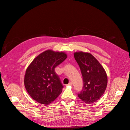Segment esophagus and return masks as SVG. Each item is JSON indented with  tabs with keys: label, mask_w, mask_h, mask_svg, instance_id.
<instances>
[{
	"label": "esophagus",
	"mask_w": 130,
	"mask_h": 130,
	"mask_svg": "<svg viewBox=\"0 0 130 130\" xmlns=\"http://www.w3.org/2000/svg\"><path fill=\"white\" fill-rule=\"evenodd\" d=\"M72 84H72V83L71 82H70L69 84H68L67 85V86H72Z\"/></svg>",
	"instance_id": "1"
}]
</instances>
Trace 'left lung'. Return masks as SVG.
<instances>
[{"label": "left lung", "instance_id": "8db88e82", "mask_svg": "<svg viewBox=\"0 0 130 130\" xmlns=\"http://www.w3.org/2000/svg\"><path fill=\"white\" fill-rule=\"evenodd\" d=\"M83 79V87L78 98L89 104L98 101L104 93L107 85L106 73L99 61L89 53H74Z\"/></svg>", "mask_w": 130, "mask_h": 130}]
</instances>
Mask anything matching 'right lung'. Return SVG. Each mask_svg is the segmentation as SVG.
<instances>
[{
	"instance_id": "add662e5",
	"label": "right lung",
	"mask_w": 130,
	"mask_h": 130,
	"mask_svg": "<svg viewBox=\"0 0 130 130\" xmlns=\"http://www.w3.org/2000/svg\"><path fill=\"white\" fill-rule=\"evenodd\" d=\"M67 57L64 52L48 50L34 59L24 77L26 90L33 100L48 105L60 95L63 86L55 69Z\"/></svg>"
}]
</instances>
